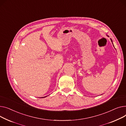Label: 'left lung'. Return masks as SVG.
Wrapping results in <instances>:
<instances>
[{
    "instance_id": "obj_1",
    "label": "left lung",
    "mask_w": 126,
    "mask_h": 126,
    "mask_svg": "<svg viewBox=\"0 0 126 126\" xmlns=\"http://www.w3.org/2000/svg\"><path fill=\"white\" fill-rule=\"evenodd\" d=\"M108 36V35H107ZM110 40H111V42H112V43L113 44V42H112V40H111V39H110ZM113 46H114V45H113Z\"/></svg>"
}]
</instances>
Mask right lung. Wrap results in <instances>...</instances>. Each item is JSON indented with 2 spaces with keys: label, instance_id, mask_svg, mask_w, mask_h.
<instances>
[{
  "label": "right lung",
  "instance_id": "right-lung-1",
  "mask_svg": "<svg viewBox=\"0 0 126 126\" xmlns=\"http://www.w3.org/2000/svg\"><path fill=\"white\" fill-rule=\"evenodd\" d=\"M47 96H45V97H46ZM44 97H42V98H44Z\"/></svg>",
  "mask_w": 126,
  "mask_h": 126
}]
</instances>
